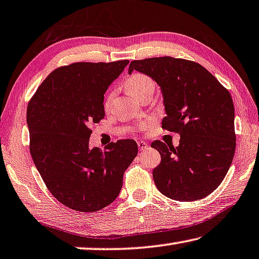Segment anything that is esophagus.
Listing matches in <instances>:
<instances>
[{
	"label": "esophagus",
	"mask_w": 259,
	"mask_h": 259,
	"mask_svg": "<svg viewBox=\"0 0 259 259\" xmlns=\"http://www.w3.org/2000/svg\"><path fill=\"white\" fill-rule=\"evenodd\" d=\"M138 147L140 150H145L148 148V145L145 141H138Z\"/></svg>",
	"instance_id": "obj_1"
}]
</instances>
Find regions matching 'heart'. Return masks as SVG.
I'll list each match as a JSON object with an SVG mask.
<instances>
[{
	"label": "heart",
	"instance_id": "obj_1",
	"mask_svg": "<svg viewBox=\"0 0 259 259\" xmlns=\"http://www.w3.org/2000/svg\"><path fill=\"white\" fill-rule=\"evenodd\" d=\"M126 89L135 98H141L146 95H153L155 90L154 79L143 73H133L126 78ZM113 94L109 93L105 98V106H107L112 101Z\"/></svg>",
	"mask_w": 259,
	"mask_h": 259
}]
</instances>
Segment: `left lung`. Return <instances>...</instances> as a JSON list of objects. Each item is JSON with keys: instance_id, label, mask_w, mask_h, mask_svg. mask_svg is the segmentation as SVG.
Returning <instances> with one entry per match:
<instances>
[{"instance_id": "obj_1", "label": "left lung", "mask_w": 259, "mask_h": 259, "mask_svg": "<svg viewBox=\"0 0 259 259\" xmlns=\"http://www.w3.org/2000/svg\"><path fill=\"white\" fill-rule=\"evenodd\" d=\"M161 87L166 117L162 128L180 133V146L156 140L161 155L153 171L165 197L193 201L212 193L228 172L236 148L234 103L229 91L200 63L172 57L133 60V70Z\"/></svg>"}]
</instances>
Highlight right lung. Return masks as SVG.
<instances>
[{"label":"right lung","instance_id":"obj_1","mask_svg":"<svg viewBox=\"0 0 259 259\" xmlns=\"http://www.w3.org/2000/svg\"><path fill=\"white\" fill-rule=\"evenodd\" d=\"M127 60L74 62L54 69L27 104L30 153L55 199L78 212H96L118 197L138 154L132 139L91 149L90 125L104 119V94Z\"/></svg>","mask_w":259,"mask_h":259}]
</instances>
